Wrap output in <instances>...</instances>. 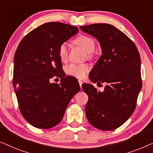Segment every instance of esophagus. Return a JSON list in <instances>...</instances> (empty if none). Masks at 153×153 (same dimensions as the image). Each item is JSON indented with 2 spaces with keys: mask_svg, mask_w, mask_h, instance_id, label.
Instances as JSON below:
<instances>
[{
  "mask_svg": "<svg viewBox=\"0 0 153 153\" xmlns=\"http://www.w3.org/2000/svg\"><path fill=\"white\" fill-rule=\"evenodd\" d=\"M78 82H79V87H80V88L82 89V85L83 84V82L82 80H78Z\"/></svg>",
  "mask_w": 153,
  "mask_h": 153,
  "instance_id": "1",
  "label": "esophagus"
}]
</instances>
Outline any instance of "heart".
Segmentation results:
<instances>
[{
    "mask_svg": "<svg viewBox=\"0 0 153 153\" xmlns=\"http://www.w3.org/2000/svg\"><path fill=\"white\" fill-rule=\"evenodd\" d=\"M75 44L81 47L87 52L88 57L90 59L94 57L93 51L95 48L96 43L92 37L87 35H80L74 40ZM68 48L66 43L60 44L58 48V55L62 62L66 61L68 58ZM66 73L71 76L78 78H85L86 75L90 71V66L87 64H71L65 68Z\"/></svg>",
    "mask_w": 153,
    "mask_h": 153,
    "instance_id": "b5f03b06",
    "label": "heart"
}]
</instances>
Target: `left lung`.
<instances>
[{
    "mask_svg": "<svg viewBox=\"0 0 153 153\" xmlns=\"http://www.w3.org/2000/svg\"><path fill=\"white\" fill-rule=\"evenodd\" d=\"M80 29L97 39L102 55L89 74L94 83H105L100 92L84 83L89 99L85 112L89 122L100 130H113L121 126L134 112L142 87L140 55L134 43L117 27L95 23Z\"/></svg>",
    "mask_w": 153,
    "mask_h": 153,
    "instance_id": "left-lung-1",
    "label": "left lung"
}]
</instances>
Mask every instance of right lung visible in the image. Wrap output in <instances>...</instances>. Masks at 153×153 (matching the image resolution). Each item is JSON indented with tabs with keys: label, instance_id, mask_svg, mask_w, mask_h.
<instances>
[{
	"label": "right lung",
	"instance_id": "right-lung-1",
	"mask_svg": "<svg viewBox=\"0 0 153 153\" xmlns=\"http://www.w3.org/2000/svg\"><path fill=\"white\" fill-rule=\"evenodd\" d=\"M78 33L77 27L59 22L46 23L27 34L14 55L13 86L24 119L39 129L59 123L79 85L65 76L58 55L60 44ZM54 76L61 83H50Z\"/></svg>",
	"mask_w": 153,
	"mask_h": 153
}]
</instances>
